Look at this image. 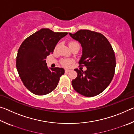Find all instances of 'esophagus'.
<instances>
[{"mask_svg":"<svg viewBox=\"0 0 134 134\" xmlns=\"http://www.w3.org/2000/svg\"><path fill=\"white\" fill-rule=\"evenodd\" d=\"M70 71V70H68V69H65V72H69Z\"/></svg>","mask_w":134,"mask_h":134,"instance_id":"34e87169","label":"esophagus"}]
</instances>
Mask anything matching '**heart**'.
Returning <instances> with one entry per match:
<instances>
[{"label": "heart", "mask_w": 134, "mask_h": 134, "mask_svg": "<svg viewBox=\"0 0 134 134\" xmlns=\"http://www.w3.org/2000/svg\"><path fill=\"white\" fill-rule=\"evenodd\" d=\"M76 44H78L76 42H74V41H71L69 43V46L70 48H71L72 46H74V45H75ZM57 47V46L56 47V48ZM72 62L71 60H66V59H64V60H62V64L63 65H64L65 67H69V65L71 64V63Z\"/></svg>", "instance_id": "heart-1"}]
</instances>
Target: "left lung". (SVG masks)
<instances>
[{
  "label": "left lung",
  "mask_w": 134,
  "mask_h": 134,
  "mask_svg": "<svg viewBox=\"0 0 134 134\" xmlns=\"http://www.w3.org/2000/svg\"><path fill=\"white\" fill-rule=\"evenodd\" d=\"M69 35L82 47L79 63L87 68L86 71L74 69L77 76L72 80V87L86 97L98 95L109 85L114 76L116 60L112 47L105 36L94 31L81 29Z\"/></svg>",
  "instance_id": "left-lung-1"
}]
</instances>
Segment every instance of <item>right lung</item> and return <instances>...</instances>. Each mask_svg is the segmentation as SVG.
Instances as JSON below:
<instances>
[{
    "label": "right lung",
    "mask_w": 134,
    "mask_h": 134,
    "mask_svg": "<svg viewBox=\"0 0 134 134\" xmlns=\"http://www.w3.org/2000/svg\"><path fill=\"white\" fill-rule=\"evenodd\" d=\"M67 32H54L42 28L26 38L20 46L16 57V69L26 89L37 95H45L55 89L63 68H49L47 57L53 53L59 40Z\"/></svg>",
    "instance_id": "right-lung-1"
}]
</instances>
